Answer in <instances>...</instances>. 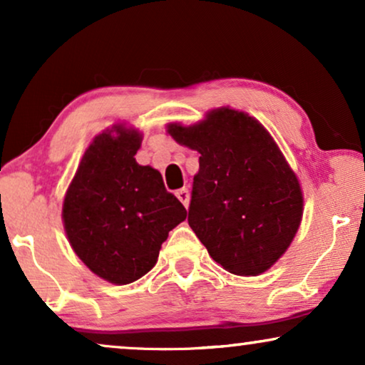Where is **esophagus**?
Instances as JSON below:
<instances>
[{
    "instance_id": "obj_1",
    "label": "esophagus",
    "mask_w": 365,
    "mask_h": 365,
    "mask_svg": "<svg viewBox=\"0 0 365 365\" xmlns=\"http://www.w3.org/2000/svg\"><path fill=\"white\" fill-rule=\"evenodd\" d=\"M176 196H178L179 201H181V202L184 204V207H187V206H189V191H187L186 187L179 189V191L176 192Z\"/></svg>"
}]
</instances>
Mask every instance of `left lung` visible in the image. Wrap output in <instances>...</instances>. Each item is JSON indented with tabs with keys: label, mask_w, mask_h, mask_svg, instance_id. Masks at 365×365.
Segmentation results:
<instances>
[{
	"label": "left lung",
	"mask_w": 365,
	"mask_h": 365,
	"mask_svg": "<svg viewBox=\"0 0 365 365\" xmlns=\"http://www.w3.org/2000/svg\"><path fill=\"white\" fill-rule=\"evenodd\" d=\"M168 133L201 154L187 222L209 256L236 276L271 269L301 226L304 196L267 129L222 106L191 126L169 123Z\"/></svg>",
	"instance_id": "8db88e82"
}]
</instances>
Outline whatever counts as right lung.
<instances>
[{"label": "right lung", "mask_w": 365, "mask_h": 365, "mask_svg": "<svg viewBox=\"0 0 365 365\" xmlns=\"http://www.w3.org/2000/svg\"><path fill=\"white\" fill-rule=\"evenodd\" d=\"M141 141L143 134L123 123L98 134L63 201L73 251L89 271L116 286L151 271L169 231L187 216L166 191L161 173L136 163Z\"/></svg>", "instance_id": "right-lung-1"}]
</instances>
